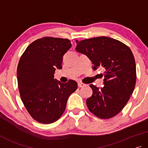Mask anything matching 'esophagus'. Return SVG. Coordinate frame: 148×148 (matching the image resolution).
<instances>
[{
	"instance_id": "1",
	"label": "esophagus",
	"mask_w": 148,
	"mask_h": 148,
	"mask_svg": "<svg viewBox=\"0 0 148 148\" xmlns=\"http://www.w3.org/2000/svg\"><path fill=\"white\" fill-rule=\"evenodd\" d=\"M78 86L79 88H82V87H84V86H86V85H85L84 84H83V83H82V82H78Z\"/></svg>"
}]
</instances>
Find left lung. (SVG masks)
I'll list each match as a JSON object with an SVG mask.
<instances>
[{
	"label": "left lung",
	"mask_w": 148,
	"mask_h": 148,
	"mask_svg": "<svg viewBox=\"0 0 148 148\" xmlns=\"http://www.w3.org/2000/svg\"><path fill=\"white\" fill-rule=\"evenodd\" d=\"M76 50L84 54L94 64L105 69L104 86L90 84L92 95L86 99L89 111L98 117H113L123 109L134 90L136 66L130 47L107 37L76 41Z\"/></svg>",
	"instance_id": "left-lung-1"
}]
</instances>
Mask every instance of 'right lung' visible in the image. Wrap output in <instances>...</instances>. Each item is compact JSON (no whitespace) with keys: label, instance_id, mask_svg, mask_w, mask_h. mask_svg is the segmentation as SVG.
<instances>
[{"label":"right lung","instance_id":"obj_1","mask_svg":"<svg viewBox=\"0 0 148 148\" xmlns=\"http://www.w3.org/2000/svg\"><path fill=\"white\" fill-rule=\"evenodd\" d=\"M71 46L68 39L43 37L31 43L18 62L16 74L21 98L30 115L41 123L56 121L78 87L74 80L62 83L53 78Z\"/></svg>","mask_w":148,"mask_h":148}]
</instances>
